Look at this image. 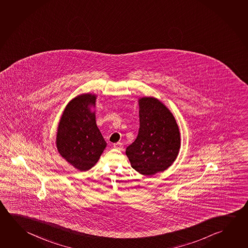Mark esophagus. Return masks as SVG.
Returning a JSON list of instances; mask_svg holds the SVG:
<instances>
[{
  "mask_svg": "<svg viewBox=\"0 0 248 248\" xmlns=\"http://www.w3.org/2000/svg\"><path fill=\"white\" fill-rule=\"evenodd\" d=\"M113 147L115 148V149H117V150H122L123 147H124V145H123L122 143H114L113 144Z\"/></svg>",
  "mask_w": 248,
  "mask_h": 248,
  "instance_id": "34e87169",
  "label": "esophagus"
}]
</instances>
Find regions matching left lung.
<instances>
[{
  "mask_svg": "<svg viewBox=\"0 0 248 248\" xmlns=\"http://www.w3.org/2000/svg\"><path fill=\"white\" fill-rule=\"evenodd\" d=\"M139 123L138 137L126 148V155L133 169L151 176L173 163L180 147V135L173 115L153 97L139 99Z\"/></svg>",
  "mask_w": 248,
  "mask_h": 248,
  "instance_id": "1",
  "label": "left lung"
}]
</instances>
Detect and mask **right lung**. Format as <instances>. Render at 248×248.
<instances>
[{
    "instance_id": "1",
    "label": "right lung",
    "mask_w": 248,
    "mask_h": 248,
    "mask_svg": "<svg viewBox=\"0 0 248 248\" xmlns=\"http://www.w3.org/2000/svg\"><path fill=\"white\" fill-rule=\"evenodd\" d=\"M96 96L83 94L66 106L58 126L57 150L62 157L77 169L87 170L99 159L106 142L96 124Z\"/></svg>"
}]
</instances>
